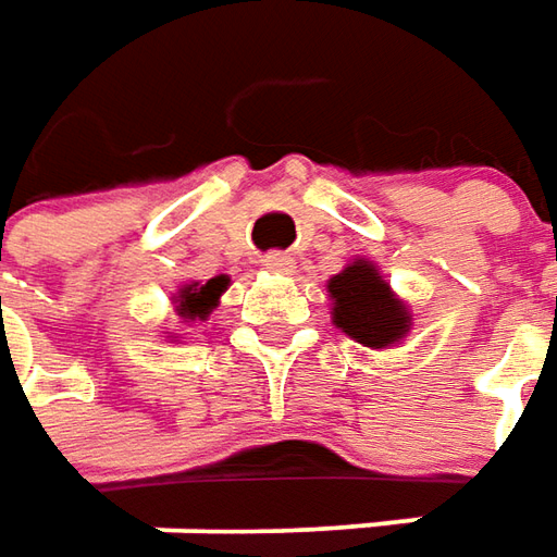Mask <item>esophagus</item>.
<instances>
[{"label":"esophagus","mask_w":557,"mask_h":557,"mask_svg":"<svg viewBox=\"0 0 557 557\" xmlns=\"http://www.w3.org/2000/svg\"><path fill=\"white\" fill-rule=\"evenodd\" d=\"M261 261H264L268 271H277V274H289V271L296 268V261H293L289 252H268Z\"/></svg>","instance_id":"1"}]
</instances>
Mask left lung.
Instances as JSON below:
<instances>
[{"mask_svg":"<svg viewBox=\"0 0 557 557\" xmlns=\"http://www.w3.org/2000/svg\"><path fill=\"white\" fill-rule=\"evenodd\" d=\"M330 296L336 326L367 348H385L410 330L407 308L392 296L370 261H355L330 280Z\"/></svg>","mask_w":557,"mask_h":557,"instance_id":"8db88e82","label":"left lung"}]
</instances>
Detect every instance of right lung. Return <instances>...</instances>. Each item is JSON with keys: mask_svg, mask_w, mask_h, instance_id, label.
<instances>
[{"mask_svg": "<svg viewBox=\"0 0 557 557\" xmlns=\"http://www.w3.org/2000/svg\"><path fill=\"white\" fill-rule=\"evenodd\" d=\"M227 289V277H212L209 283H190V286H184L182 293H178V314L187 317V320H194V317H206L215 305H219V296Z\"/></svg>", "mask_w": 557, "mask_h": 557, "instance_id": "add662e5", "label": "right lung"}]
</instances>
